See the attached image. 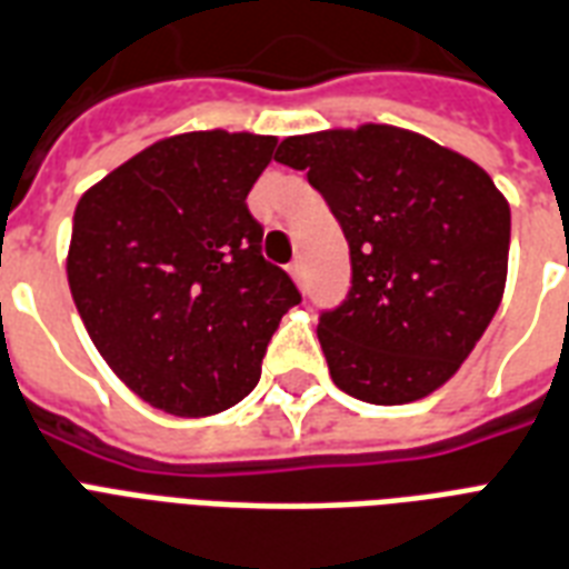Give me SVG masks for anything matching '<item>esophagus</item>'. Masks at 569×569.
<instances>
[{
    "instance_id": "1",
    "label": "esophagus",
    "mask_w": 569,
    "mask_h": 569,
    "mask_svg": "<svg viewBox=\"0 0 569 569\" xmlns=\"http://www.w3.org/2000/svg\"><path fill=\"white\" fill-rule=\"evenodd\" d=\"M288 276H290V279H293V281H297V284H302V261H293V263H290V267H288Z\"/></svg>"
}]
</instances>
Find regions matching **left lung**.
I'll return each instance as SVG.
<instances>
[{
  "label": "left lung",
  "instance_id": "1",
  "mask_svg": "<svg viewBox=\"0 0 569 569\" xmlns=\"http://www.w3.org/2000/svg\"><path fill=\"white\" fill-rule=\"evenodd\" d=\"M276 162L345 228L353 288L317 323L332 382L398 407L442 389L505 293L510 204L463 153L395 124L288 136Z\"/></svg>",
  "mask_w": 569,
  "mask_h": 569
}]
</instances>
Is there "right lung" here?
Here are the masks:
<instances>
[{"mask_svg": "<svg viewBox=\"0 0 569 569\" xmlns=\"http://www.w3.org/2000/svg\"><path fill=\"white\" fill-rule=\"evenodd\" d=\"M276 136L192 130L86 189L68 284L97 353L144 403L180 418L224 412L261 380L299 290L263 261L246 196Z\"/></svg>", "mask_w": 569, "mask_h": 569, "instance_id": "add662e5", "label": "right lung"}]
</instances>
